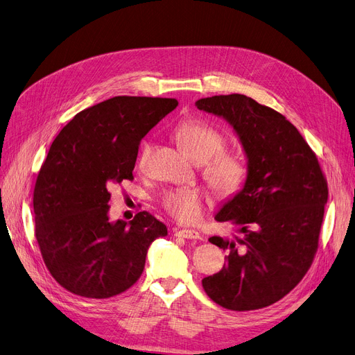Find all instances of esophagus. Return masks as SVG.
I'll return each instance as SVG.
<instances>
[{
	"label": "esophagus",
	"mask_w": 355,
	"mask_h": 355,
	"mask_svg": "<svg viewBox=\"0 0 355 355\" xmlns=\"http://www.w3.org/2000/svg\"><path fill=\"white\" fill-rule=\"evenodd\" d=\"M175 236L182 237V239H189V240H200V239H201V236L198 234V232H196V230H187V229H184V230H175Z\"/></svg>",
	"instance_id": "1"
}]
</instances>
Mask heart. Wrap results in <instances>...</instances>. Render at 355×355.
<instances>
[{"instance_id":"1","label":"heart","mask_w":355,"mask_h":355,"mask_svg":"<svg viewBox=\"0 0 355 355\" xmlns=\"http://www.w3.org/2000/svg\"><path fill=\"white\" fill-rule=\"evenodd\" d=\"M175 138L194 161L202 164L204 177L220 196L234 194L245 181L246 165L237 154L223 151L226 138L220 130L200 119H189L175 129ZM151 142H144L138 154V166L144 168L149 154ZM161 204L164 210L181 223H194L202 211V194L196 189H177L164 194Z\"/></svg>"}]
</instances>
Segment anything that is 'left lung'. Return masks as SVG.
<instances>
[{"label": "left lung", "instance_id": "1", "mask_svg": "<svg viewBox=\"0 0 355 355\" xmlns=\"http://www.w3.org/2000/svg\"><path fill=\"white\" fill-rule=\"evenodd\" d=\"M196 106L225 119L248 158L243 189L214 216L239 234L209 239L227 256L218 273L202 279V288L232 311L269 306L300 284L312 263L327 180L300 130L279 112L239 93L204 98Z\"/></svg>", "mask_w": 355, "mask_h": 355}]
</instances>
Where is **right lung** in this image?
<instances>
[{
  "label": "right lung",
  "mask_w": 355,
  "mask_h": 355,
  "mask_svg": "<svg viewBox=\"0 0 355 355\" xmlns=\"http://www.w3.org/2000/svg\"><path fill=\"white\" fill-rule=\"evenodd\" d=\"M175 99L115 96L74 116L53 141L34 187L35 239L64 289L105 300L144 272L149 245L168 234L153 214L110 221L109 189L134 180L138 145Z\"/></svg>",
  "instance_id": "add662e5"
}]
</instances>
